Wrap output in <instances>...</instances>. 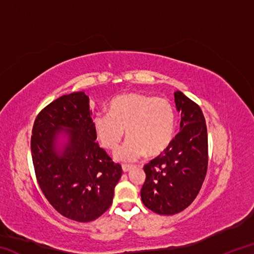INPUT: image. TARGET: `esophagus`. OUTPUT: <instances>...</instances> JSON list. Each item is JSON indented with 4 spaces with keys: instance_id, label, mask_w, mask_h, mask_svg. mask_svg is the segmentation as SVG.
Instances as JSON below:
<instances>
[{
    "instance_id": "1",
    "label": "esophagus",
    "mask_w": 254,
    "mask_h": 254,
    "mask_svg": "<svg viewBox=\"0 0 254 254\" xmlns=\"http://www.w3.org/2000/svg\"><path fill=\"white\" fill-rule=\"evenodd\" d=\"M132 168L131 165H122V169L124 173H127V171H130Z\"/></svg>"
}]
</instances>
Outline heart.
I'll return each instance as SVG.
<instances>
[{"mask_svg":"<svg viewBox=\"0 0 254 254\" xmlns=\"http://www.w3.org/2000/svg\"><path fill=\"white\" fill-rule=\"evenodd\" d=\"M93 126L98 141L111 151L119 148L127 131L128 140L117 158L130 162L167 149L174 139L176 113L167 98L130 93L114 98L109 113H98Z\"/></svg>","mask_w":254,"mask_h":254,"instance_id":"b5f03b06","label":"heart"}]
</instances>
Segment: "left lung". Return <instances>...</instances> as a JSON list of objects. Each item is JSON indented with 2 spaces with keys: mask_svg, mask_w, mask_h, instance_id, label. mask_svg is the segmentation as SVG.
Returning <instances> with one entry per match:
<instances>
[{
  "mask_svg": "<svg viewBox=\"0 0 254 254\" xmlns=\"http://www.w3.org/2000/svg\"><path fill=\"white\" fill-rule=\"evenodd\" d=\"M175 102L182 113L180 131L165 151L143 167L141 199L160 215L177 214L194 201L208 166L207 127L201 109L179 91Z\"/></svg>",
  "mask_w": 254,
  "mask_h": 254,
  "instance_id": "obj_1",
  "label": "left lung"
}]
</instances>
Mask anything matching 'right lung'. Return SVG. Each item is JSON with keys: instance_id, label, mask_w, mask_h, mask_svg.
Returning <instances> with one entry per match:
<instances>
[{"instance_id": "obj_1", "label": "right lung", "mask_w": 254, "mask_h": 254, "mask_svg": "<svg viewBox=\"0 0 254 254\" xmlns=\"http://www.w3.org/2000/svg\"><path fill=\"white\" fill-rule=\"evenodd\" d=\"M67 127L70 143L63 156L54 151L57 133ZM88 97L66 94L44 107L34 120L31 156L38 185L51 206L69 220L91 222L113 201L122 167L100 148Z\"/></svg>"}]
</instances>
